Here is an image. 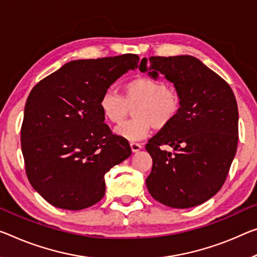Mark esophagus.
I'll use <instances>...</instances> for the list:
<instances>
[{"label": "esophagus", "instance_id": "1", "mask_svg": "<svg viewBox=\"0 0 257 257\" xmlns=\"http://www.w3.org/2000/svg\"><path fill=\"white\" fill-rule=\"evenodd\" d=\"M130 146H131V149H132L133 153L139 152L140 149L142 148V145L141 144H138V142H131V144H130Z\"/></svg>", "mask_w": 257, "mask_h": 257}]
</instances>
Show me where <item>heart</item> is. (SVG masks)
<instances>
[{
    "label": "heart",
    "mask_w": 257,
    "mask_h": 257,
    "mask_svg": "<svg viewBox=\"0 0 257 257\" xmlns=\"http://www.w3.org/2000/svg\"><path fill=\"white\" fill-rule=\"evenodd\" d=\"M139 101L133 119L125 120L115 128L118 137L139 141L149 136L153 125L157 128L168 126L178 113L180 100L175 89L159 78L139 76L124 86V95L111 88L104 90L98 100L102 116L109 123L118 124L124 119L127 103Z\"/></svg>",
    "instance_id": "1"
}]
</instances>
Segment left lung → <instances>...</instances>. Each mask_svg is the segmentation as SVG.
<instances>
[{
	"instance_id": "8db88e82",
	"label": "left lung",
	"mask_w": 257,
	"mask_h": 257,
	"mask_svg": "<svg viewBox=\"0 0 257 257\" xmlns=\"http://www.w3.org/2000/svg\"><path fill=\"white\" fill-rule=\"evenodd\" d=\"M140 71L164 74L180 106L146 149L153 159L146 185L162 204L186 209L214 196L226 179L238 146V105L226 81L189 55L142 58ZM170 145L174 153L162 150Z\"/></svg>"
}]
</instances>
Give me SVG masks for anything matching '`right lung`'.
Here are the masks:
<instances>
[{
	"label": "right lung",
	"instance_id": "1",
	"mask_svg": "<svg viewBox=\"0 0 257 257\" xmlns=\"http://www.w3.org/2000/svg\"><path fill=\"white\" fill-rule=\"evenodd\" d=\"M138 63L134 54L72 61L31 90L21 130L26 175L54 207L81 210L97 203L105 173L132 154L127 140L103 123L98 100Z\"/></svg>",
	"mask_w": 257,
	"mask_h": 257
}]
</instances>
